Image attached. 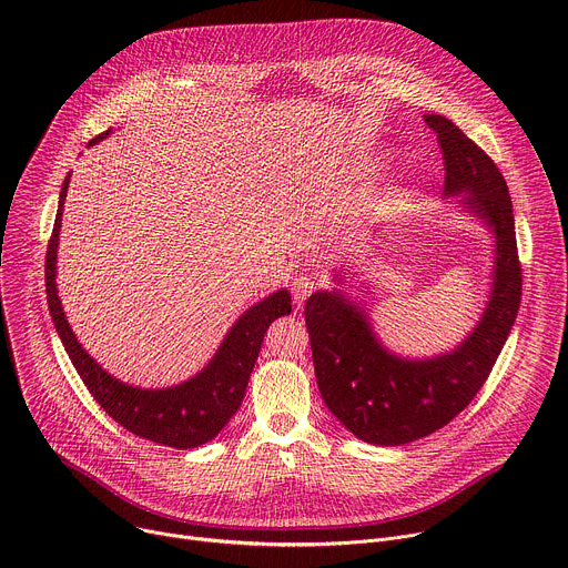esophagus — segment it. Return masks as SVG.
I'll list each match as a JSON object with an SVG mask.
<instances>
[{
	"label": "esophagus",
	"mask_w": 568,
	"mask_h": 568,
	"mask_svg": "<svg viewBox=\"0 0 568 568\" xmlns=\"http://www.w3.org/2000/svg\"><path fill=\"white\" fill-rule=\"evenodd\" d=\"M316 290V281L314 278H310V276H296L294 281H292V294H294V301L301 305L312 292Z\"/></svg>",
	"instance_id": "esophagus-1"
}]
</instances>
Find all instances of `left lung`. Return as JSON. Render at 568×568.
Segmentation results:
<instances>
[{"label": "left lung", "instance_id": "8db88e82", "mask_svg": "<svg viewBox=\"0 0 568 568\" xmlns=\"http://www.w3.org/2000/svg\"><path fill=\"white\" fill-rule=\"evenodd\" d=\"M445 159V197L490 229L495 237L493 290L471 333L447 353L412 359L390 353L371 316L342 290L314 292L305 303L314 375L333 416L359 440L407 445L454 420L488 379L521 303V265L515 215L504 175L460 128L425 114ZM344 274V272H342ZM335 272L342 285L346 276Z\"/></svg>", "mask_w": 568, "mask_h": 568}]
</instances>
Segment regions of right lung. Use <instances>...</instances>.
<instances>
[{
	"mask_svg": "<svg viewBox=\"0 0 568 568\" xmlns=\"http://www.w3.org/2000/svg\"><path fill=\"white\" fill-rule=\"evenodd\" d=\"M108 132L92 139L90 145L103 141ZM69 178L71 175H67L62 182L55 224L47 247L44 285L55 333L69 353L71 364L75 366L80 379L85 382L88 390L101 404V409L134 436L175 449H193L209 443L240 409L267 328L278 316L292 312L290 292L278 290L252 305L247 312H242L211 362L191 379L169 388H141L116 379L103 371L101 364L83 348V344L75 339L58 296V235Z\"/></svg>",
	"mask_w": 568,
	"mask_h": 568,
	"instance_id": "right-lung-1",
	"label": "right lung"
}]
</instances>
